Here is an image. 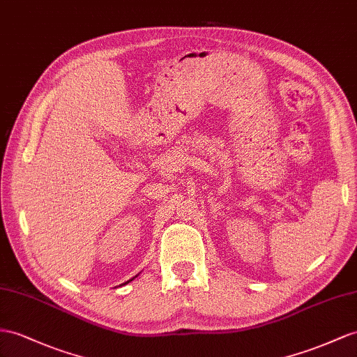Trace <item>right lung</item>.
Returning <instances> with one entry per match:
<instances>
[{
  "mask_svg": "<svg viewBox=\"0 0 357 357\" xmlns=\"http://www.w3.org/2000/svg\"><path fill=\"white\" fill-rule=\"evenodd\" d=\"M137 278V276H135ZM134 279V278H132ZM132 279H130V280H132ZM130 280H128V282H125V283H122V285H126V283H130Z\"/></svg>",
  "mask_w": 357,
  "mask_h": 357,
  "instance_id": "add662e5",
  "label": "right lung"
}]
</instances>
